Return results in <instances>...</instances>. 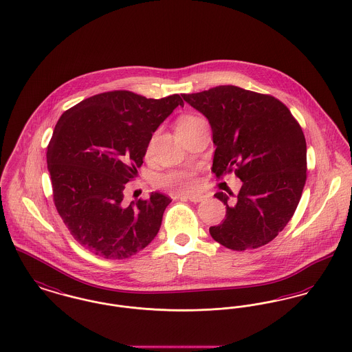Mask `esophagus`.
<instances>
[{"mask_svg":"<svg viewBox=\"0 0 352 352\" xmlns=\"http://www.w3.org/2000/svg\"><path fill=\"white\" fill-rule=\"evenodd\" d=\"M177 199H180V200H189V201H192V203H200V201H203L204 196H201V195H192V196L179 195Z\"/></svg>","mask_w":352,"mask_h":352,"instance_id":"esophagus-1","label":"esophagus"}]
</instances>
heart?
I'll return each mask as SVG.
<instances>
[{"instance_id": "1", "label": "heart", "mask_w": 352, "mask_h": 352, "mask_svg": "<svg viewBox=\"0 0 352 352\" xmlns=\"http://www.w3.org/2000/svg\"><path fill=\"white\" fill-rule=\"evenodd\" d=\"M201 120L204 119H201L200 116H195V115L183 116L177 123V131L189 130ZM160 184L166 186L168 189L175 190V192L185 193V192L195 190L197 188V180H196V176L193 172L172 170L160 177Z\"/></svg>"}]
</instances>
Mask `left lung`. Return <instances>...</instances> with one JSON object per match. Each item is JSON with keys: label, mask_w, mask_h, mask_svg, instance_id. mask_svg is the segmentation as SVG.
<instances>
[{"label": "left lung", "mask_w": 352, "mask_h": 352, "mask_svg": "<svg viewBox=\"0 0 352 352\" xmlns=\"http://www.w3.org/2000/svg\"><path fill=\"white\" fill-rule=\"evenodd\" d=\"M185 102L210 123L216 146L212 172H234L239 195L217 192L225 220L209 228L228 249H257L274 240L296 212L306 183V139L296 118L277 98L217 86L183 94Z\"/></svg>", "instance_id": "1"}]
</instances>
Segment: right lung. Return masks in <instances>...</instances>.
Wrapping results in <instances>:
<instances>
[{"label": "right lung", "mask_w": 352, "mask_h": 352, "mask_svg": "<svg viewBox=\"0 0 352 352\" xmlns=\"http://www.w3.org/2000/svg\"><path fill=\"white\" fill-rule=\"evenodd\" d=\"M177 106H184L179 94L151 99L115 90L82 100L56 122L46 153L53 201L74 240L95 256L129 258L156 237L170 197L155 192L127 205L123 192L152 133Z\"/></svg>", "instance_id": "obj_1"}]
</instances>
